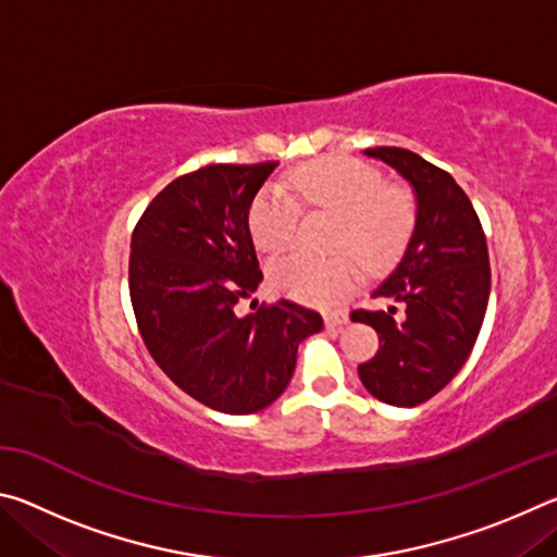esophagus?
I'll return each instance as SVG.
<instances>
[{
	"mask_svg": "<svg viewBox=\"0 0 557 557\" xmlns=\"http://www.w3.org/2000/svg\"><path fill=\"white\" fill-rule=\"evenodd\" d=\"M324 324H326V329H342L344 324H348V314L346 312H326L324 314Z\"/></svg>",
	"mask_w": 557,
	"mask_h": 557,
	"instance_id": "obj_1",
	"label": "esophagus"
}]
</instances>
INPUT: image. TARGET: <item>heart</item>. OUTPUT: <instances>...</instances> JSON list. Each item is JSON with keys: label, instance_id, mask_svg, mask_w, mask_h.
<instances>
[{"label": "heart", "instance_id": "heart-1", "mask_svg": "<svg viewBox=\"0 0 557 557\" xmlns=\"http://www.w3.org/2000/svg\"><path fill=\"white\" fill-rule=\"evenodd\" d=\"M289 194L270 186L250 206V235L268 256H282L297 243L301 211L338 221L334 250L351 252L369 270H383L400 256L414 225V201L403 186L383 182L379 169L356 159H317L289 174ZM277 292L312 307H334L361 282V268L348 256L314 260L292 256L270 272Z\"/></svg>", "mask_w": 557, "mask_h": 557}]
</instances>
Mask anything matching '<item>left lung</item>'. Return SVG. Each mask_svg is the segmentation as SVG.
<instances>
[{
  "label": "left lung",
  "mask_w": 557,
  "mask_h": 557,
  "mask_svg": "<svg viewBox=\"0 0 557 557\" xmlns=\"http://www.w3.org/2000/svg\"><path fill=\"white\" fill-rule=\"evenodd\" d=\"M366 154L408 178L418 215L398 268L373 292L403 301L405 314L395 319V307L351 312L381 342L358 375L373 398L414 408L455 379L476 344L492 292L486 235L469 196L445 169L400 147H373Z\"/></svg>",
  "instance_id": "1"
}]
</instances>
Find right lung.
Returning <instances> with one entry per match:
<instances>
[{
	"instance_id": "obj_1",
	"label": "right lung",
	"mask_w": 557,
	"mask_h": 557,
	"mask_svg": "<svg viewBox=\"0 0 557 557\" xmlns=\"http://www.w3.org/2000/svg\"><path fill=\"white\" fill-rule=\"evenodd\" d=\"M277 162L209 164L174 178L132 231L129 299L159 369L209 408L250 414L285 393L314 309L280 299L238 317L262 282L248 213Z\"/></svg>"
}]
</instances>
